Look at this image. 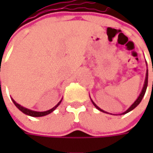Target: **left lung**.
<instances>
[{
	"instance_id": "1",
	"label": "left lung",
	"mask_w": 153,
	"mask_h": 153,
	"mask_svg": "<svg viewBox=\"0 0 153 153\" xmlns=\"http://www.w3.org/2000/svg\"><path fill=\"white\" fill-rule=\"evenodd\" d=\"M147 83H148V71H146V80H145L144 87H143V88H142V91H141V93H140V96H139L138 99H137V100H136L134 101V103L132 105H131V106H130L129 108L128 109V110H127L125 112H123V114H126V113H128V112H129L130 111H132L133 109L135 108V107H136V106L138 105L140 103V101L142 100V98L144 97L145 93H146V88H147ZM92 102H93V101H92ZM93 104H94V106H95V107H96V108H97L98 110H100V111H103V112H105V111H104L103 110H101V109H100V108H99L97 105H96L94 104V102H93ZM105 113H107V112H105Z\"/></svg>"
}]
</instances>
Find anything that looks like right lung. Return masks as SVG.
<instances>
[{
  "instance_id": "right-lung-1",
  "label": "right lung",
  "mask_w": 153,
  "mask_h": 153,
  "mask_svg": "<svg viewBox=\"0 0 153 153\" xmlns=\"http://www.w3.org/2000/svg\"><path fill=\"white\" fill-rule=\"evenodd\" d=\"M13 100V99H12ZM62 100H60L59 102L58 103L57 105H56L54 107H53L52 109H50V110H48V111H42V112H39V111H31V110H29V109H26L25 108V107H23V106H21L20 105H19L18 103H16L13 100V102L14 103V105L18 107V108L22 112H24L25 114L26 115H29V116H31V117H42V116H46V115L49 114V113H51L52 111H53L54 110H55L59 105V104L61 103Z\"/></svg>"
}]
</instances>
